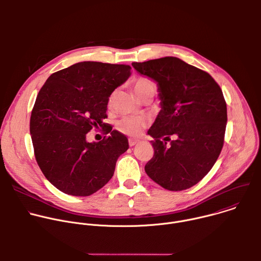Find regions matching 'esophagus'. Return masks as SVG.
<instances>
[{
  "mask_svg": "<svg viewBox=\"0 0 261 261\" xmlns=\"http://www.w3.org/2000/svg\"><path fill=\"white\" fill-rule=\"evenodd\" d=\"M139 142L138 139H134V138H129V145L130 146H134L135 144H137Z\"/></svg>",
  "mask_w": 261,
  "mask_h": 261,
  "instance_id": "34e87169",
  "label": "esophagus"
}]
</instances>
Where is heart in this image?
Returning <instances> with one entry per match:
<instances>
[{"label":"heart","mask_w":261,"mask_h":261,"mask_svg":"<svg viewBox=\"0 0 261 261\" xmlns=\"http://www.w3.org/2000/svg\"><path fill=\"white\" fill-rule=\"evenodd\" d=\"M133 90L139 100L147 96L154 97L156 94V85L146 77H139L133 82ZM115 98V93L111 94L108 98V106L110 107L113 105ZM146 121L141 117H130L124 118L120 120L116 124V128L123 134L130 135V136H137L141 133V131L145 128Z\"/></svg>","instance_id":"obj_1"}]
</instances>
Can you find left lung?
<instances>
[{"label": "left lung", "instance_id": "left-lung-1", "mask_svg": "<svg viewBox=\"0 0 261 261\" xmlns=\"http://www.w3.org/2000/svg\"><path fill=\"white\" fill-rule=\"evenodd\" d=\"M132 66L157 83L161 100L147 131L155 139L154 157L144 170L164 189H189L212 169L224 143L227 107L222 90L207 72L175 57Z\"/></svg>", "mask_w": 261, "mask_h": 261}]
</instances>
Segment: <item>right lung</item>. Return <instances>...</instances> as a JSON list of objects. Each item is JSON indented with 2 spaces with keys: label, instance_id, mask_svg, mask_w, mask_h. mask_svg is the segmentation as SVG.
<instances>
[{
  "label": "right lung",
  "instance_id": "add662e5",
  "mask_svg": "<svg viewBox=\"0 0 261 261\" xmlns=\"http://www.w3.org/2000/svg\"><path fill=\"white\" fill-rule=\"evenodd\" d=\"M130 70L129 65L81 62L53 73L39 91L30 120L34 154L45 177L63 193L97 192L128 150L127 137L103 120L109 96ZM99 126L110 135L87 142L86 133Z\"/></svg>",
  "mask_w": 261,
  "mask_h": 261
}]
</instances>
